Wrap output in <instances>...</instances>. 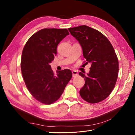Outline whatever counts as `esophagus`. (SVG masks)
I'll use <instances>...</instances> for the list:
<instances>
[{"label":"esophagus","instance_id":"34e87169","mask_svg":"<svg viewBox=\"0 0 135 135\" xmlns=\"http://www.w3.org/2000/svg\"><path fill=\"white\" fill-rule=\"evenodd\" d=\"M72 74H73V77H76L78 75V72L75 70H73L72 71Z\"/></svg>","mask_w":135,"mask_h":135}]
</instances>
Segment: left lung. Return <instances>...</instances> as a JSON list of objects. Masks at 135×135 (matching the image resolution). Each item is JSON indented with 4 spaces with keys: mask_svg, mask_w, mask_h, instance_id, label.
<instances>
[{
    "mask_svg": "<svg viewBox=\"0 0 135 135\" xmlns=\"http://www.w3.org/2000/svg\"><path fill=\"white\" fill-rule=\"evenodd\" d=\"M68 30L81 45L86 64H91L87 75L79 73L85 80L80 95L89 103H99L110 95L117 80L119 62L115 51L108 39L93 28L81 25Z\"/></svg>",
    "mask_w": 135,
    "mask_h": 135,
    "instance_id": "obj_1",
    "label": "left lung"
}]
</instances>
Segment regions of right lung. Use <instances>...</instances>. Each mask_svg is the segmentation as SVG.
Masks as SVG:
<instances>
[{
	"mask_svg": "<svg viewBox=\"0 0 135 135\" xmlns=\"http://www.w3.org/2000/svg\"><path fill=\"white\" fill-rule=\"evenodd\" d=\"M69 34L66 28H43L32 35L23 47L22 77L31 95L42 104L50 105L57 100L72 77L69 69L55 74L50 65L58 44Z\"/></svg>",
	"mask_w": 135,
	"mask_h": 135,
	"instance_id": "obj_1",
	"label": "right lung"
}]
</instances>
